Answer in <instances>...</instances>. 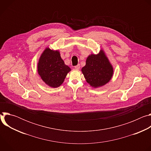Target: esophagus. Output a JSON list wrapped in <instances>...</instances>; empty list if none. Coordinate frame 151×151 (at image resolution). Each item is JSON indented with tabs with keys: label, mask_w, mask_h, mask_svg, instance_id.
I'll return each mask as SVG.
<instances>
[{
	"label": "esophagus",
	"mask_w": 151,
	"mask_h": 151,
	"mask_svg": "<svg viewBox=\"0 0 151 151\" xmlns=\"http://www.w3.org/2000/svg\"><path fill=\"white\" fill-rule=\"evenodd\" d=\"M75 68L76 69H80V64H78V65L75 66Z\"/></svg>",
	"instance_id": "1"
}]
</instances>
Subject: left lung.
<instances>
[{"label": "left lung", "instance_id": "obj_1", "mask_svg": "<svg viewBox=\"0 0 151 151\" xmlns=\"http://www.w3.org/2000/svg\"><path fill=\"white\" fill-rule=\"evenodd\" d=\"M81 70L87 82L94 88L101 87L108 82L114 72L113 68L103 50L97 55H89Z\"/></svg>", "mask_w": 151, "mask_h": 151}]
</instances>
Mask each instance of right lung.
<instances>
[{
  "label": "right lung",
  "mask_w": 151,
  "mask_h": 151,
  "mask_svg": "<svg viewBox=\"0 0 151 151\" xmlns=\"http://www.w3.org/2000/svg\"><path fill=\"white\" fill-rule=\"evenodd\" d=\"M38 73L46 84L58 87L64 82L70 68L64 64L58 51L47 48L42 54L37 64Z\"/></svg>",
  "instance_id": "add662e5"
}]
</instances>
